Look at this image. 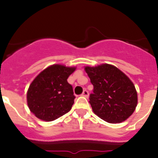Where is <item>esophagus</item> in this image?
<instances>
[{
    "mask_svg": "<svg viewBox=\"0 0 158 158\" xmlns=\"http://www.w3.org/2000/svg\"><path fill=\"white\" fill-rule=\"evenodd\" d=\"M82 96L85 97V98H87V97L89 96V92H88V90L84 89V92H83V94H82Z\"/></svg>",
    "mask_w": 158,
    "mask_h": 158,
    "instance_id": "esophagus-1",
    "label": "esophagus"
}]
</instances>
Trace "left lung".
I'll return each mask as SVG.
<instances>
[{"label":"left lung","instance_id":"1","mask_svg":"<svg viewBox=\"0 0 158 158\" xmlns=\"http://www.w3.org/2000/svg\"><path fill=\"white\" fill-rule=\"evenodd\" d=\"M85 71L94 85L89 103L98 116L106 122L120 123L132 115L137 106V92L122 71L108 64L87 66Z\"/></svg>","mask_w":158,"mask_h":158}]
</instances>
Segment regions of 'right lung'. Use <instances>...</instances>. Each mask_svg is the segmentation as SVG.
I'll use <instances>...</instances> for the list:
<instances>
[{"label": "right lung", "instance_id": "right-lung-1", "mask_svg": "<svg viewBox=\"0 0 158 158\" xmlns=\"http://www.w3.org/2000/svg\"><path fill=\"white\" fill-rule=\"evenodd\" d=\"M74 70V67L53 64L41 72L27 93L31 112L40 120L52 121L69 111L75 96L67 79Z\"/></svg>", "mask_w": 158, "mask_h": 158}]
</instances>
